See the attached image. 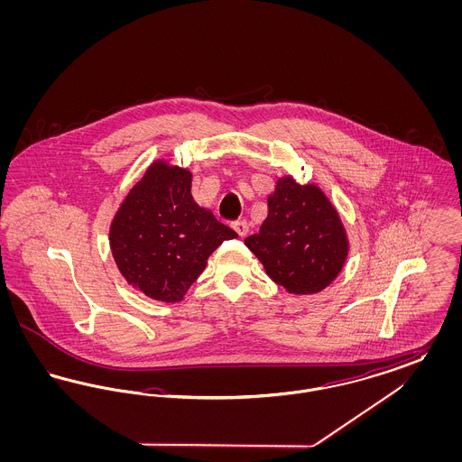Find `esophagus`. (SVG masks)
Here are the masks:
<instances>
[{
  "label": "esophagus",
  "instance_id": "1",
  "mask_svg": "<svg viewBox=\"0 0 462 462\" xmlns=\"http://www.w3.org/2000/svg\"><path fill=\"white\" fill-rule=\"evenodd\" d=\"M232 226H234V230H236L241 237L247 236V232H249V225H247V221L245 220L236 221V223H232Z\"/></svg>",
  "mask_w": 462,
  "mask_h": 462
}]
</instances>
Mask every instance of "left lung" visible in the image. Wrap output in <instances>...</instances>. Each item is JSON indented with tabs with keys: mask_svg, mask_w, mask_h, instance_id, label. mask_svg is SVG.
Returning <instances> with one entry per match:
<instances>
[{
	"mask_svg": "<svg viewBox=\"0 0 462 462\" xmlns=\"http://www.w3.org/2000/svg\"><path fill=\"white\" fill-rule=\"evenodd\" d=\"M244 242L268 277L292 294L326 289L348 256V239L329 199L291 176L277 181L260 232Z\"/></svg>",
	"mask_w": 462,
	"mask_h": 462,
	"instance_id": "left-lung-1",
	"label": "left lung"
}]
</instances>
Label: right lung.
<instances>
[{
	"label": "right lung",
	"instance_id": "obj_1",
	"mask_svg": "<svg viewBox=\"0 0 462 462\" xmlns=\"http://www.w3.org/2000/svg\"><path fill=\"white\" fill-rule=\"evenodd\" d=\"M190 171L157 161L123 200L110 225V249L123 277L145 296L175 303L209 254L237 234L190 194Z\"/></svg>",
	"mask_w": 462,
	"mask_h": 462
}]
</instances>
